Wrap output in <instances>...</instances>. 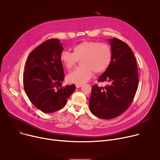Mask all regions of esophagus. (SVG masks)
Here are the masks:
<instances>
[{"label":"esophagus","mask_w":160,"mask_h":160,"mask_svg":"<svg viewBox=\"0 0 160 160\" xmlns=\"http://www.w3.org/2000/svg\"><path fill=\"white\" fill-rule=\"evenodd\" d=\"M82 86V84H76V88H79Z\"/></svg>","instance_id":"esophagus-1"}]
</instances>
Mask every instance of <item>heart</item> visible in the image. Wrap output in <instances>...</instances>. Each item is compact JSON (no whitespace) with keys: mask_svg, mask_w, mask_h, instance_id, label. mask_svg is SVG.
<instances>
[{"mask_svg":"<svg viewBox=\"0 0 160 160\" xmlns=\"http://www.w3.org/2000/svg\"><path fill=\"white\" fill-rule=\"evenodd\" d=\"M73 52L63 50L60 59L67 70L71 69L80 60L82 66L77 67L68 77L71 83L82 84L88 82L93 76L104 72L110 67L112 60V50L106 43H98L94 41H84L73 47Z\"/></svg>","mask_w":160,"mask_h":160,"instance_id":"b5f03b06","label":"heart"}]
</instances>
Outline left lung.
I'll return each instance as SVG.
<instances>
[{
    "label": "left lung",
    "mask_w": 160,
    "mask_h": 160,
    "mask_svg": "<svg viewBox=\"0 0 160 160\" xmlns=\"http://www.w3.org/2000/svg\"><path fill=\"white\" fill-rule=\"evenodd\" d=\"M109 41L112 60L97 80L108 84L105 87L92 86L89 100L91 112L104 119L115 118L127 110L136 95L139 80L136 60L130 47L116 38Z\"/></svg>",
    "instance_id": "1"
}]
</instances>
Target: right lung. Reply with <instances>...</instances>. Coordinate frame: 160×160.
<instances>
[{"label":"right lung","instance_id":"add662e5","mask_svg":"<svg viewBox=\"0 0 160 160\" xmlns=\"http://www.w3.org/2000/svg\"><path fill=\"white\" fill-rule=\"evenodd\" d=\"M62 44L58 39L47 40L27 58L23 86L31 102L44 113L62 109L76 89L74 84L62 86L64 71L60 56Z\"/></svg>","mask_w":160,"mask_h":160}]
</instances>
